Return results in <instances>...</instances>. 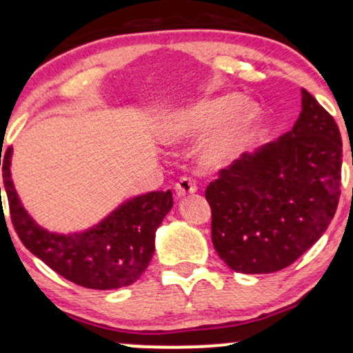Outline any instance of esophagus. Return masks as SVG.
<instances>
[{
  "instance_id": "34e87169",
  "label": "esophagus",
  "mask_w": 353,
  "mask_h": 353,
  "mask_svg": "<svg viewBox=\"0 0 353 353\" xmlns=\"http://www.w3.org/2000/svg\"><path fill=\"white\" fill-rule=\"evenodd\" d=\"M197 190L196 182H194L190 177H181L176 184V192L179 197L189 196V194H194Z\"/></svg>"
}]
</instances>
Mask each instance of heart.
I'll return each instance as SVG.
<instances>
[{
    "label": "heart",
    "mask_w": 353,
    "mask_h": 353,
    "mask_svg": "<svg viewBox=\"0 0 353 353\" xmlns=\"http://www.w3.org/2000/svg\"><path fill=\"white\" fill-rule=\"evenodd\" d=\"M236 92L202 99L165 117L161 124V137L164 143L177 144L214 131L224 121L229 123L210 137L201 151V163L209 169L225 165L237 156L252 129L261 119V111L252 103H245Z\"/></svg>",
    "instance_id": "1"
}]
</instances>
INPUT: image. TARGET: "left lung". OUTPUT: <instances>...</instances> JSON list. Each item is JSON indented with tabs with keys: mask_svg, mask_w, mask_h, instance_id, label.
<instances>
[{
	"mask_svg": "<svg viewBox=\"0 0 353 353\" xmlns=\"http://www.w3.org/2000/svg\"><path fill=\"white\" fill-rule=\"evenodd\" d=\"M340 181L339 125L302 89L292 131L244 152L205 189L219 257L242 274H270L294 264L329 228Z\"/></svg>",
	"mask_w": 353,
	"mask_h": 353,
	"instance_id": "8db88e82",
	"label": "left lung"
}]
</instances>
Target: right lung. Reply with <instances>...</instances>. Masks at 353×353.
Returning <instances> with one entry per match:
<instances>
[{
  "label": "right lung",
  "mask_w": 353,
  "mask_h": 353,
  "mask_svg": "<svg viewBox=\"0 0 353 353\" xmlns=\"http://www.w3.org/2000/svg\"><path fill=\"white\" fill-rule=\"evenodd\" d=\"M11 154L13 148H8L0 156L3 182L13 228L31 254L61 277L86 289H119L143 275L152 259L156 230L174 204L171 190H154L125 201L84 232H50L30 217L16 194Z\"/></svg>",
  "instance_id": "obj_1"
}]
</instances>
